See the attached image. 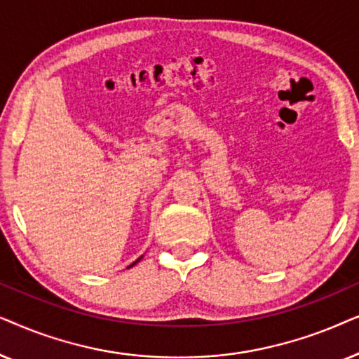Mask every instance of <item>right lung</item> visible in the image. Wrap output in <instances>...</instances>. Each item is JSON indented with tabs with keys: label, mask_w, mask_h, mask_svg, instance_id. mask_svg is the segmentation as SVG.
<instances>
[{
	"label": "right lung",
	"mask_w": 359,
	"mask_h": 359,
	"mask_svg": "<svg viewBox=\"0 0 359 359\" xmlns=\"http://www.w3.org/2000/svg\"><path fill=\"white\" fill-rule=\"evenodd\" d=\"M140 258H142V257H140ZM140 258H139V259H137V262H134V263H132V264H130V266H134V264H135V263H139V262H140ZM130 266H129V268H130Z\"/></svg>",
	"instance_id": "1"
}]
</instances>
